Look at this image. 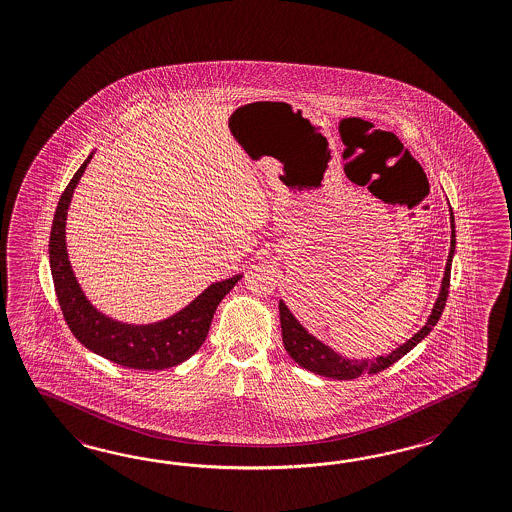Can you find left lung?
Listing matches in <instances>:
<instances>
[{"instance_id":"8db88e82","label":"left lung","mask_w":512,"mask_h":512,"mask_svg":"<svg viewBox=\"0 0 512 512\" xmlns=\"http://www.w3.org/2000/svg\"><path fill=\"white\" fill-rule=\"evenodd\" d=\"M452 212V208H450ZM452 247H450V256L446 262V271L442 278V289H440L439 298L435 302V308L429 315L426 326L415 333L405 345L393 350L389 356H380L372 361H354V359H345V357L335 354L332 348L322 345L321 341H317L313 335H309L300 322L291 315V311L287 309L286 304L280 300V322H282V339L286 346L287 354L293 357V361H297L302 369L311 370L324 378H332V380H354L361 374H378L381 370L389 369L398 359L411 352L426 335H428L433 326L439 322L440 315L446 306L448 300V287H450V274H452V258L455 252V221L452 214Z\"/></svg>"}]
</instances>
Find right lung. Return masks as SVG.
I'll return each mask as SVG.
<instances>
[{"instance_id":"add662e5","label":"right lung","mask_w":512,"mask_h":512,"mask_svg":"<svg viewBox=\"0 0 512 512\" xmlns=\"http://www.w3.org/2000/svg\"><path fill=\"white\" fill-rule=\"evenodd\" d=\"M92 156L84 160L60 195L49 236V263L53 286L64 321L81 345L129 369L158 370L175 367L193 356L206 339L215 309L241 276L208 287L201 297L175 317L151 326H129L101 315L84 298L66 254L64 223L73 190Z\"/></svg>"}]
</instances>
